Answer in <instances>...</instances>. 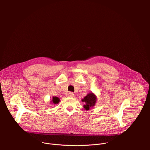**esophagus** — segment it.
I'll use <instances>...</instances> for the list:
<instances>
[{
	"instance_id": "esophagus-1",
	"label": "esophagus",
	"mask_w": 150,
	"mask_h": 150,
	"mask_svg": "<svg viewBox=\"0 0 150 150\" xmlns=\"http://www.w3.org/2000/svg\"><path fill=\"white\" fill-rule=\"evenodd\" d=\"M68 96H69V97H73L74 96V94L73 93L69 92V93H68Z\"/></svg>"
}]
</instances>
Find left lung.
<instances>
[{
    "mask_svg": "<svg viewBox=\"0 0 150 150\" xmlns=\"http://www.w3.org/2000/svg\"><path fill=\"white\" fill-rule=\"evenodd\" d=\"M82 102H85V104L83 105V108L85 110H89L90 108L94 106L96 102V96L91 93L85 96L82 100Z\"/></svg>",
    "mask_w": 150,
    "mask_h": 150,
    "instance_id": "1",
    "label": "left lung"
}]
</instances>
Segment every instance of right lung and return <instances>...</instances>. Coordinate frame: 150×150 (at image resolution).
I'll return each mask as SVG.
<instances>
[{"label":"right lung","mask_w":150,"mask_h":150,"mask_svg":"<svg viewBox=\"0 0 150 150\" xmlns=\"http://www.w3.org/2000/svg\"><path fill=\"white\" fill-rule=\"evenodd\" d=\"M59 101H60V100L58 97H53L52 101L54 104H57L59 102Z\"/></svg>","instance_id":"1"}]
</instances>
